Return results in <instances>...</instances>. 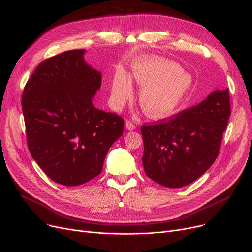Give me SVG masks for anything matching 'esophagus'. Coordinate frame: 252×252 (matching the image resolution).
<instances>
[{
	"label": "esophagus",
	"mask_w": 252,
	"mask_h": 252,
	"mask_svg": "<svg viewBox=\"0 0 252 252\" xmlns=\"http://www.w3.org/2000/svg\"><path fill=\"white\" fill-rule=\"evenodd\" d=\"M125 126L127 130H133L136 128V126L134 125L133 122H130V120H126V124H125Z\"/></svg>",
	"instance_id": "1"
}]
</instances>
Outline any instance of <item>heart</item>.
<instances>
[{
	"instance_id": "b5f03b06",
	"label": "heart",
	"mask_w": 252,
	"mask_h": 252,
	"mask_svg": "<svg viewBox=\"0 0 252 252\" xmlns=\"http://www.w3.org/2000/svg\"><path fill=\"white\" fill-rule=\"evenodd\" d=\"M132 77L142 90L139 103L151 118H166L177 110L189 92L191 78L176 63L165 59H142L132 65ZM133 86L128 75L118 70L112 81L111 102L119 109L132 96Z\"/></svg>"
}]
</instances>
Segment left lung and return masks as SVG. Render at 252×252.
<instances>
[{
    "mask_svg": "<svg viewBox=\"0 0 252 252\" xmlns=\"http://www.w3.org/2000/svg\"><path fill=\"white\" fill-rule=\"evenodd\" d=\"M231 115L228 89L214 91L202 103L158 124L142 126L147 176L179 189L201 177L215 161Z\"/></svg>",
    "mask_w": 252,
    "mask_h": 252,
    "instance_id": "8db88e82",
    "label": "left lung"
}]
</instances>
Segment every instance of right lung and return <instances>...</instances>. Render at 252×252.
Masks as SVG:
<instances>
[{
	"mask_svg": "<svg viewBox=\"0 0 252 252\" xmlns=\"http://www.w3.org/2000/svg\"><path fill=\"white\" fill-rule=\"evenodd\" d=\"M84 53L69 50L43 61L21 99L31 155L64 187L96 177L109 148L124 133L122 117L93 104L102 75L85 62Z\"/></svg>",
	"mask_w": 252,
	"mask_h": 252,
	"instance_id": "1",
	"label": "right lung"
}]
</instances>
